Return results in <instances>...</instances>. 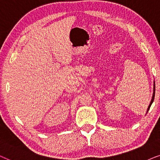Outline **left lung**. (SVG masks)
Listing matches in <instances>:
<instances>
[{
    "label": "left lung",
    "instance_id": "8db88e82",
    "mask_svg": "<svg viewBox=\"0 0 160 160\" xmlns=\"http://www.w3.org/2000/svg\"><path fill=\"white\" fill-rule=\"evenodd\" d=\"M154 95H155V83H154V93H153L152 99V101H151V102H150V105H149V106H148V110H147V112H148V110L150 109L151 105H152V104L153 103V102H154Z\"/></svg>",
    "mask_w": 160,
    "mask_h": 160
}]
</instances>
